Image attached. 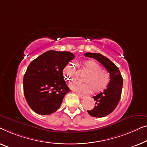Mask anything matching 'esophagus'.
<instances>
[{"instance_id":"esophagus-1","label":"esophagus","mask_w":147,"mask_h":147,"mask_svg":"<svg viewBox=\"0 0 147 147\" xmlns=\"http://www.w3.org/2000/svg\"><path fill=\"white\" fill-rule=\"evenodd\" d=\"M77 95L79 97H80V98H84V97H85V95H84V94H80V93H77Z\"/></svg>"}]
</instances>
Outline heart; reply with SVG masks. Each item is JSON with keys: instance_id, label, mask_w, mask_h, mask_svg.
<instances>
[{"instance_id": "heart-1", "label": "heart", "mask_w": 147, "mask_h": 147, "mask_svg": "<svg viewBox=\"0 0 147 147\" xmlns=\"http://www.w3.org/2000/svg\"><path fill=\"white\" fill-rule=\"evenodd\" d=\"M83 66L88 74L84 76V84L76 83L72 84L71 87L81 92H99L104 90L109 85L111 80L110 74L105 69H100V66L95 61L87 60L83 63ZM63 74L69 82L75 79V73L71 65H67L63 69Z\"/></svg>"}]
</instances>
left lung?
I'll return each mask as SVG.
<instances>
[{
	"label": "left lung",
	"instance_id": "left-lung-1",
	"mask_svg": "<svg viewBox=\"0 0 147 147\" xmlns=\"http://www.w3.org/2000/svg\"><path fill=\"white\" fill-rule=\"evenodd\" d=\"M84 56L96 59L104 66L110 74L111 80L107 88L103 92L92 96L95 100L94 107L92 110L87 111L88 114L92 117H106L112 113L119 104L123 84V77L119 68L108 58L101 54L86 53Z\"/></svg>",
	"mask_w": 147,
	"mask_h": 147
}]
</instances>
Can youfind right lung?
<instances>
[{"label":"right lung","mask_w":147,"mask_h":147,"mask_svg":"<svg viewBox=\"0 0 147 147\" xmlns=\"http://www.w3.org/2000/svg\"><path fill=\"white\" fill-rule=\"evenodd\" d=\"M74 58L67 51H49L30 63L23 78L24 94L28 105L38 115H48L61 107L71 91L63 71Z\"/></svg>","instance_id":"1"}]
</instances>
